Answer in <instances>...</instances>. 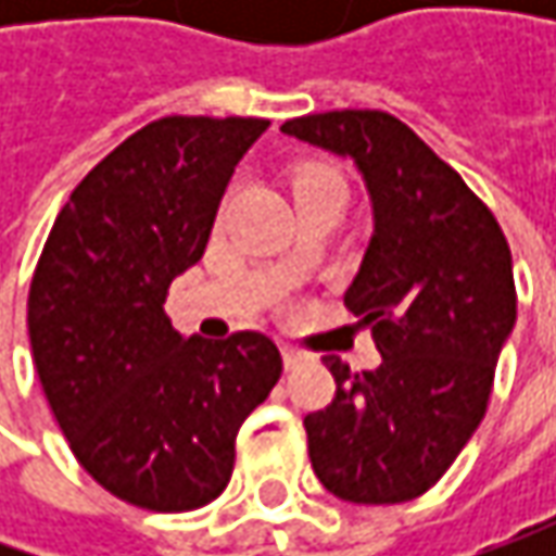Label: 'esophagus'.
<instances>
[{
    "label": "esophagus",
    "instance_id": "1",
    "mask_svg": "<svg viewBox=\"0 0 556 556\" xmlns=\"http://www.w3.org/2000/svg\"><path fill=\"white\" fill-rule=\"evenodd\" d=\"M281 358H285V368H288V371L300 368V365H306V355L300 353V350H290V346L281 350Z\"/></svg>",
    "mask_w": 556,
    "mask_h": 556
}]
</instances>
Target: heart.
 I'll use <instances>...</instances> for the list:
<instances>
[{
	"label": "heart",
	"instance_id": "heart-1",
	"mask_svg": "<svg viewBox=\"0 0 556 556\" xmlns=\"http://www.w3.org/2000/svg\"><path fill=\"white\" fill-rule=\"evenodd\" d=\"M290 188H293V198H306L312 191H321V188H343L340 173L331 166H321V163H306L300 166L293 176H290Z\"/></svg>",
	"mask_w": 556,
	"mask_h": 556
}]
</instances>
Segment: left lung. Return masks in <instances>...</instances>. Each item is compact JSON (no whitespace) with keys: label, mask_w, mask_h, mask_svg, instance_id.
<instances>
[{"label":"left lung","mask_w":556,"mask_h":556,"mask_svg":"<svg viewBox=\"0 0 556 556\" xmlns=\"http://www.w3.org/2000/svg\"><path fill=\"white\" fill-rule=\"evenodd\" d=\"M281 132L353 157L374 203L371 244L343 303L383 362L358 374L325 355L337 393L303 420L312 470L343 502H412L489 408L517 321L510 247L495 213L387 111L309 114Z\"/></svg>","instance_id":"8db88e82"}]
</instances>
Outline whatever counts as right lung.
I'll list each match as a JSON object with an SVG mask.
<instances>
[{
	"label": "right lung",
	"mask_w": 556,
	"mask_h": 556,
	"mask_svg": "<svg viewBox=\"0 0 556 556\" xmlns=\"http://www.w3.org/2000/svg\"><path fill=\"white\" fill-rule=\"evenodd\" d=\"M260 117H161L117 144L61 206L27 296L42 393L74 458L141 510L223 495L235 439L281 377L260 331L203 340L163 312L206 250Z\"/></svg>",
	"instance_id": "1"
}]
</instances>
